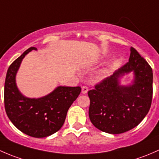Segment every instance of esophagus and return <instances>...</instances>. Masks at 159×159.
I'll return each instance as SVG.
<instances>
[{
  "mask_svg": "<svg viewBox=\"0 0 159 159\" xmlns=\"http://www.w3.org/2000/svg\"><path fill=\"white\" fill-rule=\"evenodd\" d=\"M88 90H89V89H88V87L86 86H82V93H83V94H86L88 92Z\"/></svg>",
  "mask_w": 159,
  "mask_h": 159,
  "instance_id": "esophagus-1",
  "label": "esophagus"
}]
</instances>
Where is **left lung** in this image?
<instances>
[{"instance_id":"1","label":"left lung","mask_w":159,"mask_h":159,"mask_svg":"<svg viewBox=\"0 0 159 159\" xmlns=\"http://www.w3.org/2000/svg\"><path fill=\"white\" fill-rule=\"evenodd\" d=\"M132 71L135 74L134 84L119 86L118 78ZM152 82V69L132 47L129 62L88 92L93 125L109 134L123 133L137 126L151 107Z\"/></svg>"}]
</instances>
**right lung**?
<instances>
[{
	"label": "right lung",
	"instance_id": "1",
	"mask_svg": "<svg viewBox=\"0 0 159 159\" xmlns=\"http://www.w3.org/2000/svg\"><path fill=\"white\" fill-rule=\"evenodd\" d=\"M31 47L8 68L4 83V107L13 124L24 134L35 138L49 136L63 126L69 108L79 96L81 87L58 86L40 99L24 97L17 87L15 76L20 64Z\"/></svg>",
	"mask_w": 159,
	"mask_h": 159
}]
</instances>
